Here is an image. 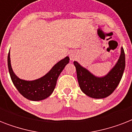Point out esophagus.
<instances>
[{
  "instance_id": "1",
  "label": "esophagus",
  "mask_w": 132,
  "mask_h": 132,
  "mask_svg": "<svg viewBox=\"0 0 132 132\" xmlns=\"http://www.w3.org/2000/svg\"><path fill=\"white\" fill-rule=\"evenodd\" d=\"M69 57H70V60L71 61H74L77 58V53H76V51H71L69 54Z\"/></svg>"
}]
</instances>
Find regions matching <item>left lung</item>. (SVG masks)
<instances>
[{
	"label": "left lung",
	"instance_id": "1",
	"mask_svg": "<svg viewBox=\"0 0 132 132\" xmlns=\"http://www.w3.org/2000/svg\"><path fill=\"white\" fill-rule=\"evenodd\" d=\"M77 80L81 90L87 96L94 98H103L110 96L121 81L125 67V52L121 47V55L117 64L103 77H96L75 61Z\"/></svg>",
	"mask_w": 132,
	"mask_h": 132
}]
</instances>
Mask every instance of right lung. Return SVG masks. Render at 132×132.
<instances>
[{
    "instance_id": "right-lung-1",
    "label": "right lung",
    "mask_w": 132,
    "mask_h": 132,
    "mask_svg": "<svg viewBox=\"0 0 132 132\" xmlns=\"http://www.w3.org/2000/svg\"><path fill=\"white\" fill-rule=\"evenodd\" d=\"M68 56L60 60L42 77L32 81H27L18 77L11 68L10 52L8 54L7 64L11 81L20 94L31 101H41L51 95L55 88L57 80L66 64L69 63Z\"/></svg>"
}]
</instances>
